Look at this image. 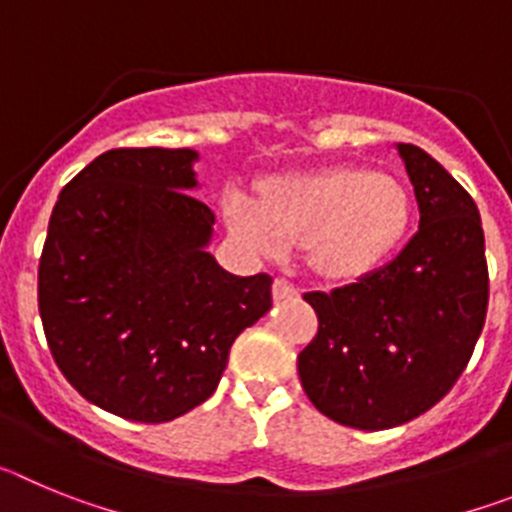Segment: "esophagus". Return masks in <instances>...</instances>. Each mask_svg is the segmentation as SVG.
Returning <instances> with one entry per match:
<instances>
[{
  "mask_svg": "<svg viewBox=\"0 0 512 512\" xmlns=\"http://www.w3.org/2000/svg\"><path fill=\"white\" fill-rule=\"evenodd\" d=\"M300 295L295 287L289 282H284V279H277L274 282V302H287V300H295V297Z\"/></svg>",
  "mask_w": 512,
  "mask_h": 512,
  "instance_id": "34e87169",
  "label": "esophagus"
}]
</instances>
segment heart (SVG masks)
Segmentation results:
<instances>
[{
	"label": "heart",
	"mask_w": 512,
	"mask_h": 512,
	"mask_svg": "<svg viewBox=\"0 0 512 512\" xmlns=\"http://www.w3.org/2000/svg\"><path fill=\"white\" fill-rule=\"evenodd\" d=\"M225 220L261 256L307 246V264L325 279H354L377 266L410 225V197L397 179L343 166L277 184L264 200L230 194Z\"/></svg>",
	"instance_id": "heart-1"
}]
</instances>
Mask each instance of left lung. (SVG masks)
Returning a JSON list of instances; mask_svg holds the SVG:
<instances>
[{
  "label": "left lung",
  "mask_w": 512,
  "mask_h": 512,
  "mask_svg": "<svg viewBox=\"0 0 512 512\" xmlns=\"http://www.w3.org/2000/svg\"><path fill=\"white\" fill-rule=\"evenodd\" d=\"M395 151L415 189L418 233L354 284L307 292L320 328L297 356L312 405L359 431L408 423L454 387L490 295L485 233L467 189L423 148Z\"/></svg>",
  "instance_id": "left-lung-1"
}]
</instances>
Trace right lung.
Wrapping results in <instances>:
<instances>
[{
	"label": "right lung",
	"mask_w": 512,
	"mask_h": 512,
	"mask_svg": "<svg viewBox=\"0 0 512 512\" xmlns=\"http://www.w3.org/2000/svg\"><path fill=\"white\" fill-rule=\"evenodd\" d=\"M192 148H115L53 207L38 269L45 338L84 400L166 423L217 390L238 333L271 310V277H235L207 248L215 215Z\"/></svg>",
	"instance_id": "add662e5"
}]
</instances>
